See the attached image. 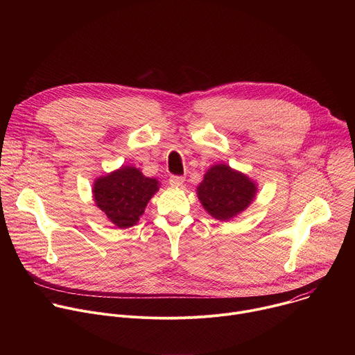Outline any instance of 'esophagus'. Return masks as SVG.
<instances>
[{
  "instance_id": "34e87169",
  "label": "esophagus",
  "mask_w": 355,
  "mask_h": 355,
  "mask_svg": "<svg viewBox=\"0 0 355 355\" xmlns=\"http://www.w3.org/2000/svg\"><path fill=\"white\" fill-rule=\"evenodd\" d=\"M184 181H185V178H184V177H181V175H171L168 182H170V185H171V187H182Z\"/></svg>"
}]
</instances>
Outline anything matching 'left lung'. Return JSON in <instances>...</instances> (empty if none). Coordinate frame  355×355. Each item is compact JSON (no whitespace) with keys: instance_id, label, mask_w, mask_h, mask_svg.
Masks as SVG:
<instances>
[{"instance_id":"1","label":"left lung","mask_w":355,"mask_h":355,"mask_svg":"<svg viewBox=\"0 0 355 355\" xmlns=\"http://www.w3.org/2000/svg\"><path fill=\"white\" fill-rule=\"evenodd\" d=\"M257 184L226 163L214 164L196 187L198 199L216 220L227 222L244 212L257 195Z\"/></svg>"}]
</instances>
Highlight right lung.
Segmentation results:
<instances>
[{"label":"right lung","instance_id":"obj_1","mask_svg":"<svg viewBox=\"0 0 355 355\" xmlns=\"http://www.w3.org/2000/svg\"><path fill=\"white\" fill-rule=\"evenodd\" d=\"M159 188V180L146 177L133 166H122L94 181L92 196L111 223L128 229L139 222Z\"/></svg>","mask_w":355,"mask_h":355}]
</instances>
